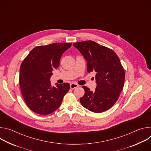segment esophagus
I'll use <instances>...</instances> for the list:
<instances>
[{"label":"esophagus","mask_w":151,"mask_h":151,"mask_svg":"<svg viewBox=\"0 0 151 151\" xmlns=\"http://www.w3.org/2000/svg\"><path fill=\"white\" fill-rule=\"evenodd\" d=\"M78 87H79V85L77 84L76 83H72L70 84V88L71 89H74L75 88H77Z\"/></svg>","instance_id":"esophagus-1"}]
</instances>
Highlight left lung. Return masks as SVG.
I'll return each instance as SVG.
<instances>
[{
	"mask_svg": "<svg viewBox=\"0 0 151 151\" xmlns=\"http://www.w3.org/2000/svg\"><path fill=\"white\" fill-rule=\"evenodd\" d=\"M73 45L87 60L88 72H96V90L93 92L83 86L85 94L80 98L81 104L95 113L108 110L117 101L124 85L125 72L119 57L113 50L92 40Z\"/></svg>",
	"mask_w": 151,
	"mask_h": 151,
	"instance_id": "left-lung-1",
	"label": "left lung"
}]
</instances>
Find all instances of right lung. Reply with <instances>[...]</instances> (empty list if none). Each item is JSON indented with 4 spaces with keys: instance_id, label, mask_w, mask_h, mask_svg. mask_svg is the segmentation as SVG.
Listing matches in <instances>:
<instances>
[{
    "instance_id": "obj_1",
    "label": "right lung",
    "mask_w": 151,
    "mask_h": 151,
    "mask_svg": "<svg viewBox=\"0 0 151 151\" xmlns=\"http://www.w3.org/2000/svg\"><path fill=\"white\" fill-rule=\"evenodd\" d=\"M72 46L70 43H54L34 48L24 58L19 69V82L24 100L33 112L47 115L60 106L70 89L69 83L52 86L50 78L57 69L60 58Z\"/></svg>"
}]
</instances>
